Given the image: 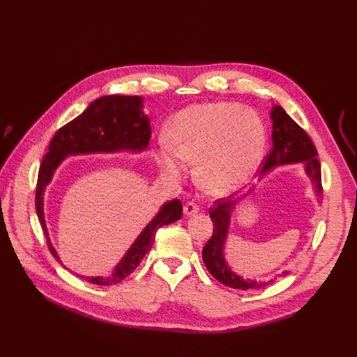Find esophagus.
Wrapping results in <instances>:
<instances>
[{"mask_svg": "<svg viewBox=\"0 0 357 357\" xmlns=\"http://www.w3.org/2000/svg\"><path fill=\"white\" fill-rule=\"evenodd\" d=\"M183 211H185L186 215H192V214H195V213L199 211V207H198L197 202L189 201V202L185 204V207H183Z\"/></svg>", "mask_w": 357, "mask_h": 357, "instance_id": "34e87169", "label": "esophagus"}]
</instances>
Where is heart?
<instances>
[{"label":"heart","mask_w":357,"mask_h":357,"mask_svg":"<svg viewBox=\"0 0 357 357\" xmlns=\"http://www.w3.org/2000/svg\"><path fill=\"white\" fill-rule=\"evenodd\" d=\"M156 160L167 174L180 178L185 162L197 164L199 186L211 195H229L247 185L261 162L264 125L253 112L231 102L189 107L174 117Z\"/></svg>","instance_id":"heart-1"}]
</instances>
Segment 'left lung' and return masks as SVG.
Wrapping results in <instances>:
<instances>
[{
    "label": "left lung",
    "mask_w": 357,
    "mask_h": 357,
    "mask_svg": "<svg viewBox=\"0 0 357 357\" xmlns=\"http://www.w3.org/2000/svg\"><path fill=\"white\" fill-rule=\"evenodd\" d=\"M273 119V149L265 156L262 162V172L271 169L277 165L295 164L304 162L307 174L316 186L317 197L321 198V171L320 162L317 159V150L312 144L310 135L302 129L294 119H291L280 105H274L271 112ZM236 199L220 198L214 202L210 208V218L213 220V235L202 248V261L207 266L208 273L222 284L232 289H261L271 282H248L235 275L223 259V244L228 234L229 218L235 207ZM287 271L278 277L286 275Z\"/></svg>",
    "instance_id": "8db88e82"
}]
</instances>
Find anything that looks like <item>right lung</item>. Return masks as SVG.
Returning a JSON list of instances; mask_svg holds the SVG:
<instances>
[{
  "label": "right lung",
  "mask_w": 357,
  "mask_h": 357,
  "mask_svg": "<svg viewBox=\"0 0 357 357\" xmlns=\"http://www.w3.org/2000/svg\"><path fill=\"white\" fill-rule=\"evenodd\" d=\"M143 98L139 96L107 95L95 100L80 116L59 128L49 144V152L41 160L36 190V210L40 225L47 240L49 250L55 259L59 257L49 241V235L43 215V192L67 155L116 152V150H143L150 139L149 119L142 113ZM183 207L178 199L168 201L159 214L150 222L137 241L129 248L125 257L116 268L112 277H82L86 282L98 286L116 284L131 274L142 262L155 241V234L160 226L177 222L181 218ZM61 262V261H59Z\"/></svg>",
  "instance_id": "obj_1"
}]
</instances>
